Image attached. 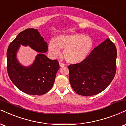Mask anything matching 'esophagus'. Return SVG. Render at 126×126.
<instances>
[{
  "mask_svg": "<svg viewBox=\"0 0 126 126\" xmlns=\"http://www.w3.org/2000/svg\"><path fill=\"white\" fill-rule=\"evenodd\" d=\"M59 65H60V67H64V66H65V64H64V63H62V62H59Z\"/></svg>",
  "mask_w": 126,
  "mask_h": 126,
  "instance_id": "esophagus-1",
  "label": "esophagus"
}]
</instances>
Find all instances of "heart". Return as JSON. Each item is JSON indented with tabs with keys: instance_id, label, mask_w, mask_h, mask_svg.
<instances>
[{
	"instance_id": "b5f03b06",
	"label": "heart",
	"mask_w": 126,
	"mask_h": 126,
	"mask_svg": "<svg viewBox=\"0 0 126 126\" xmlns=\"http://www.w3.org/2000/svg\"><path fill=\"white\" fill-rule=\"evenodd\" d=\"M93 47V41L91 37L82 34L60 35L56 40L51 39L48 48L53 57L58 56L63 50L65 60L68 63L76 64L82 62L87 56Z\"/></svg>"
}]
</instances>
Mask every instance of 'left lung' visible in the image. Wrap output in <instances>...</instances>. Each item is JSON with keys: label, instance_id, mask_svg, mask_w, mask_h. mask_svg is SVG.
Here are the masks:
<instances>
[{"label": "left lung", "instance_id": "left-lung-1", "mask_svg": "<svg viewBox=\"0 0 126 126\" xmlns=\"http://www.w3.org/2000/svg\"><path fill=\"white\" fill-rule=\"evenodd\" d=\"M117 49L107 39L82 62L70 64L69 81L74 91L83 96L100 93L111 83L116 72Z\"/></svg>", "mask_w": 126, "mask_h": 126}]
</instances>
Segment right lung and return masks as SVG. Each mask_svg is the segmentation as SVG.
Listing matches in <instances>:
<instances>
[{"label":"right lung","instance_id":"1","mask_svg":"<svg viewBox=\"0 0 126 126\" xmlns=\"http://www.w3.org/2000/svg\"><path fill=\"white\" fill-rule=\"evenodd\" d=\"M20 44L29 45L40 52L30 67H23L16 59V52ZM47 50V43L44 41L38 30L33 28L21 32L9 45L7 73L13 84L22 92L31 95H42L52 88L59 63L57 60H51L43 53Z\"/></svg>","mask_w":126,"mask_h":126}]
</instances>
